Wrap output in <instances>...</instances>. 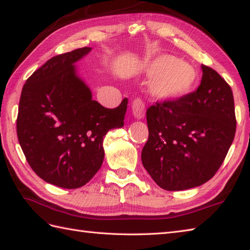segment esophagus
I'll return each instance as SVG.
<instances>
[{"mask_svg":"<svg viewBox=\"0 0 250 250\" xmlns=\"http://www.w3.org/2000/svg\"><path fill=\"white\" fill-rule=\"evenodd\" d=\"M132 114L137 119H141L145 115V103L141 99H135L131 104Z\"/></svg>","mask_w":250,"mask_h":250,"instance_id":"obj_1","label":"esophagus"}]
</instances>
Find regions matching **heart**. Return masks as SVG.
<instances>
[{"instance_id":"b5f03b06","label":"heart","mask_w":250,"mask_h":250,"mask_svg":"<svg viewBox=\"0 0 250 250\" xmlns=\"http://www.w3.org/2000/svg\"><path fill=\"white\" fill-rule=\"evenodd\" d=\"M146 72L152 76L150 91L162 99L183 97L193 88L198 79V73L192 65L172 56L156 58L147 65Z\"/></svg>"}]
</instances>
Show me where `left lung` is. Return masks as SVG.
Segmentation results:
<instances>
[{
  "label": "left lung",
  "mask_w": 250,
  "mask_h": 250,
  "mask_svg": "<svg viewBox=\"0 0 250 250\" xmlns=\"http://www.w3.org/2000/svg\"><path fill=\"white\" fill-rule=\"evenodd\" d=\"M195 91L157 102L146 111L149 131L142 162L164 190L198 187L224 162L236 130L231 87L213 68L202 65Z\"/></svg>",
  "instance_id": "obj_1"
}]
</instances>
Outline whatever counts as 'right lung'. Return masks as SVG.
<instances>
[{"label": "right lung", "instance_id": "right-lung-1", "mask_svg": "<svg viewBox=\"0 0 250 250\" xmlns=\"http://www.w3.org/2000/svg\"><path fill=\"white\" fill-rule=\"evenodd\" d=\"M91 50L83 47L52 57L26 79L21 91L17 135L26 161L46 183L83 187L100 169L103 137L124 126L128 99L106 108L76 74L74 63Z\"/></svg>", "mask_w": 250, "mask_h": 250}]
</instances>
